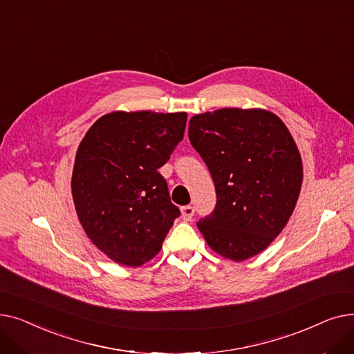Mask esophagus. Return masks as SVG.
<instances>
[{"mask_svg":"<svg viewBox=\"0 0 354 354\" xmlns=\"http://www.w3.org/2000/svg\"><path fill=\"white\" fill-rule=\"evenodd\" d=\"M180 214H182V219L183 221H191L194 214H195V209H194V207L187 205V207H182L180 208Z\"/></svg>","mask_w":354,"mask_h":354,"instance_id":"esophagus-1","label":"esophagus"}]
</instances>
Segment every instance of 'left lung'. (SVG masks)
<instances>
[{
  "label": "left lung",
  "mask_w": 354,
  "mask_h": 354,
  "mask_svg": "<svg viewBox=\"0 0 354 354\" xmlns=\"http://www.w3.org/2000/svg\"><path fill=\"white\" fill-rule=\"evenodd\" d=\"M188 136L216 191L214 211L196 224L203 238L232 261L259 254L286 227L301 189L288 129L267 110L219 109L194 116Z\"/></svg>",
  "instance_id": "1"
}]
</instances>
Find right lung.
<instances>
[{
    "mask_svg": "<svg viewBox=\"0 0 354 354\" xmlns=\"http://www.w3.org/2000/svg\"><path fill=\"white\" fill-rule=\"evenodd\" d=\"M187 113L113 111L83 138L71 194L80 224L113 261L139 267L152 259L180 211L158 172L183 139Z\"/></svg>",
    "mask_w": 354,
    "mask_h": 354,
    "instance_id": "1",
    "label": "right lung"
}]
</instances>
